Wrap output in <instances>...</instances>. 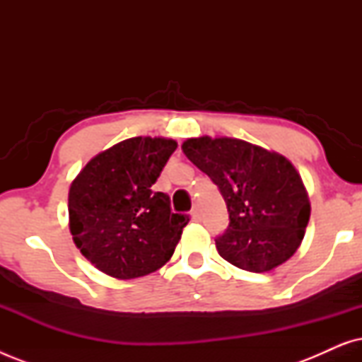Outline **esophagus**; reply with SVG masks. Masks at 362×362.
<instances>
[{
  "label": "esophagus",
  "instance_id": "obj_1",
  "mask_svg": "<svg viewBox=\"0 0 362 362\" xmlns=\"http://www.w3.org/2000/svg\"><path fill=\"white\" fill-rule=\"evenodd\" d=\"M191 216H192V219H194V221H201V211H199V206H194V207H192Z\"/></svg>",
  "mask_w": 362,
  "mask_h": 362
}]
</instances>
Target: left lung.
Returning <instances> with one entry per match:
<instances>
[{
	"mask_svg": "<svg viewBox=\"0 0 362 362\" xmlns=\"http://www.w3.org/2000/svg\"><path fill=\"white\" fill-rule=\"evenodd\" d=\"M182 151L226 201L229 227L216 237L222 259L260 274L295 254L310 221V201L286 158L234 138H191Z\"/></svg>",
	"mask_w": 362,
	"mask_h": 362,
	"instance_id": "obj_1",
	"label": "left lung"
}]
</instances>
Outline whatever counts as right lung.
<instances>
[{"instance_id": "right-lung-1", "label": "right lung", "mask_w": 362, "mask_h": 362, "mask_svg": "<svg viewBox=\"0 0 362 362\" xmlns=\"http://www.w3.org/2000/svg\"><path fill=\"white\" fill-rule=\"evenodd\" d=\"M176 146L165 138H130L92 158L72 181L74 242L103 274L136 279L171 259L189 216L175 214L170 196L151 186Z\"/></svg>"}]
</instances>
